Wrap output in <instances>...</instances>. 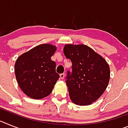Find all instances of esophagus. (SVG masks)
<instances>
[{"label": "esophagus", "instance_id": "obj_1", "mask_svg": "<svg viewBox=\"0 0 128 128\" xmlns=\"http://www.w3.org/2000/svg\"><path fill=\"white\" fill-rule=\"evenodd\" d=\"M60 78L62 80H63V79H64V78H65V74L64 73H62V74H60Z\"/></svg>", "mask_w": 128, "mask_h": 128}]
</instances>
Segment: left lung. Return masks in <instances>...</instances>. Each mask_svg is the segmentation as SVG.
<instances>
[{"label": "left lung", "instance_id": "obj_1", "mask_svg": "<svg viewBox=\"0 0 128 128\" xmlns=\"http://www.w3.org/2000/svg\"><path fill=\"white\" fill-rule=\"evenodd\" d=\"M64 54L72 62L66 83L71 100L80 106L91 104L108 86L110 70L104 59L85 45L66 44Z\"/></svg>", "mask_w": 128, "mask_h": 128}]
</instances>
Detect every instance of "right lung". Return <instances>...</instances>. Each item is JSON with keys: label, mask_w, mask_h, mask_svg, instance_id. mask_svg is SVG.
I'll return each instance as SVG.
<instances>
[{"label": "right lung", "mask_w": 128, "mask_h": 128, "mask_svg": "<svg viewBox=\"0 0 128 128\" xmlns=\"http://www.w3.org/2000/svg\"><path fill=\"white\" fill-rule=\"evenodd\" d=\"M56 50L52 45L42 44L24 53L16 61V79L29 98L42 99L52 91L60 78L56 72V63L50 58Z\"/></svg>", "instance_id": "obj_1"}]
</instances>
